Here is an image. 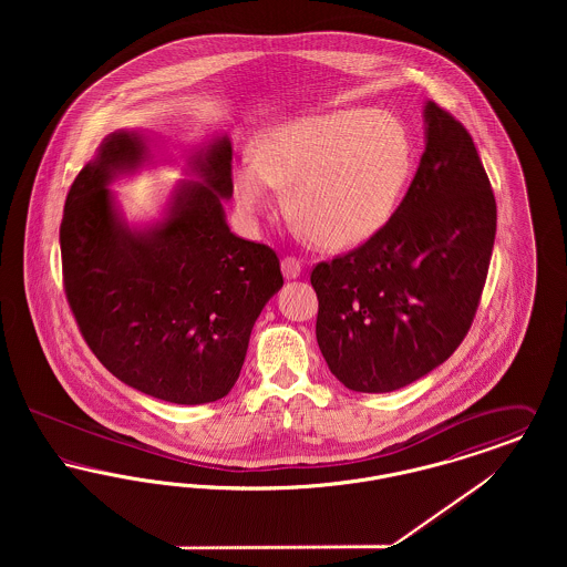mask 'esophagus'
<instances>
[{"label":"esophagus","instance_id":"34e87169","mask_svg":"<svg viewBox=\"0 0 567 567\" xmlns=\"http://www.w3.org/2000/svg\"><path fill=\"white\" fill-rule=\"evenodd\" d=\"M285 278H297L301 274V259H297L293 255H287L280 264Z\"/></svg>","mask_w":567,"mask_h":567}]
</instances>
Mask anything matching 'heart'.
I'll return each instance as SVG.
<instances>
[{
  "instance_id": "heart-1",
  "label": "heart",
  "mask_w": 567,
  "mask_h": 567,
  "mask_svg": "<svg viewBox=\"0 0 567 567\" xmlns=\"http://www.w3.org/2000/svg\"><path fill=\"white\" fill-rule=\"evenodd\" d=\"M414 163L412 140L386 110L347 109L276 125L234 169L238 204L264 215L274 187L287 189L297 225L327 248L370 240L395 215Z\"/></svg>"
}]
</instances>
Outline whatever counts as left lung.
Returning <instances> with one entry per match:
<instances>
[{
  "label": "left lung",
  "mask_w": 567,
  "mask_h": 567,
  "mask_svg": "<svg viewBox=\"0 0 567 567\" xmlns=\"http://www.w3.org/2000/svg\"><path fill=\"white\" fill-rule=\"evenodd\" d=\"M427 144L391 220L351 252L321 261L317 342L357 393H389L430 374L476 317L497 206L472 135L435 102Z\"/></svg>",
  "instance_id": "8db88e82"
}]
</instances>
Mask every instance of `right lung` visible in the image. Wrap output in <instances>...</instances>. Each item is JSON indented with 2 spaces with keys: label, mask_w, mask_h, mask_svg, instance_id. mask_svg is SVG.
Wrapping results in <instances>:
<instances>
[{
  "label": "right lung",
  "mask_w": 567,
  "mask_h": 567,
  "mask_svg": "<svg viewBox=\"0 0 567 567\" xmlns=\"http://www.w3.org/2000/svg\"><path fill=\"white\" fill-rule=\"evenodd\" d=\"M144 159V140L116 132L72 183L59 227L63 289L86 347L114 377L169 404H208L240 377L252 324L282 287L280 261L225 223L229 140L193 159L204 183L176 190L163 223L132 231L106 185Z\"/></svg>",
  "instance_id": "right-lung-1"
}]
</instances>
